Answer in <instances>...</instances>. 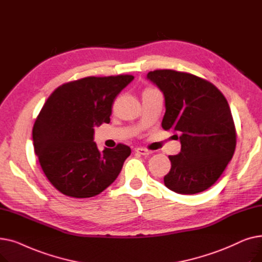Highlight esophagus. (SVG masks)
<instances>
[{
	"mask_svg": "<svg viewBox=\"0 0 262 262\" xmlns=\"http://www.w3.org/2000/svg\"><path fill=\"white\" fill-rule=\"evenodd\" d=\"M135 152L140 154V155H143V156H147V155H149V154H152V150H148V149L143 148V147H137V148L135 149Z\"/></svg>",
	"mask_w": 262,
	"mask_h": 262,
	"instance_id": "1",
	"label": "esophagus"
}]
</instances>
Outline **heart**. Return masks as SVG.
<instances>
[{
    "label": "heart",
    "mask_w": 262,
    "mask_h": 262,
    "mask_svg": "<svg viewBox=\"0 0 262 262\" xmlns=\"http://www.w3.org/2000/svg\"><path fill=\"white\" fill-rule=\"evenodd\" d=\"M150 90H155V89H147L146 91H150Z\"/></svg>",
    "instance_id": "1"
}]
</instances>
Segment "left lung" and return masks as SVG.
Returning a JSON list of instances; mask_svg holds the SVG:
<instances>
[{
	"instance_id": "8db88e82",
	"label": "left lung",
	"mask_w": 262,
	"mask_h": 262,
	"mask_svg": "<svg viewBox=\"0 0 262 262\" xmlns=\"http://www.w3.org/2000/svg\"><path fill=\"white\" fill-rule=\"evenodd\" d=\"M147 79L162 91L166 114L161 126L180 135L182 148L169 156L167 188L180 194H195L222 175L236 148V127L227 100L210 81L174 70H155Z\"/></svg>"
}]
</instances>
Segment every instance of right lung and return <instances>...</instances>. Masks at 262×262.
<instances>
[{
	"instance_id": "1",
	"label": "right lung",
	"mask_w": 262,
	"mask_h": 262,
	"mask_svg": "<svg viewBox=\"0 0 262 262\" xmlns=\"http://www.w3.org/2000/svg\"><path fill=\"white\" fill-rule=\"evenodd\" d=\"M133 75L89 76L67 82L45 103L33 127L39 163L50 183L67 196L100 194L120 174L130 147L99 150L94 127L110 122L116 96Z\"/></svg>"
}]
</instances>
